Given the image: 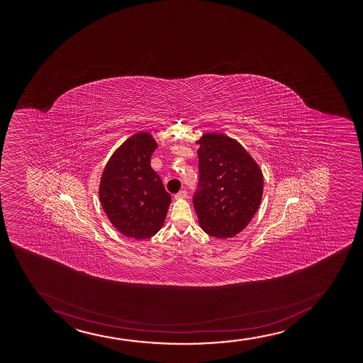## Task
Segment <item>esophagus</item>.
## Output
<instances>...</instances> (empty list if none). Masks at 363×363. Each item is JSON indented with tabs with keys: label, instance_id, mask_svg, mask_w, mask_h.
<instances>
[{
	"label": "esophagus",
	"instance_id": "34e87169",
	"mask_svg": "<svg viewBox=\"0 0 363 363\" xmlns=\"http://www.w3.org/2000/svg\"><path fill=\"white\" fill-rule=\"evenodd\" d=\"M174 197L177 200H183V199L186 197V191H185V190H182V191L178 192Z\"/></svg>",
	"mask_w": 363,
	"mask_h": 363
}]
</instances>
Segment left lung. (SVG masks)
Instances as JSON below:
<instances>
[{
    "instance_id": "obj_1",
    "label": "left lung",
    "mask_w": 363,
    "mask_h": 363,
    "mask_svg": "<svg viewBox=\"0 0 363 363\" xmlns=\"http://www.w3.org/2000/svg\"><path fill=\"white\" fill-rule=\"evenodd\" d=\"M196 143L200 144V180L192 201L199 224L213 238H233L258 211L263 197V173L233 138L206 133Z\"/></svg>"
}]
</instances>
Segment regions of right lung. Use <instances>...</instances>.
Returning <instances> with one entry per match:
<instances>
[{
  "label": "right lung",
  "mask_w": 363,
  "mask_h": 363,
  "mask_svg": "<svg viewBox=\"0 0 363 363\" xmlns=\"http://www.w3.org/2000/svg\"><path fill=\"white\" fill-rule=\"evenodd\" d=\"M157 146L150 133H135L117 147L101 173L100 203L125 238L145 240L164 224L172 200L151 168V155Z\"/></svg>",
  "instance_id": "right-lung-1"
}]
</instances>
